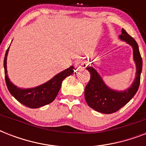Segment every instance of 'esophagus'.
Segmentation results:
<instances>
[{
    "mask_svg": "<svg viewBox=\"0 0 146 146\" xmlns=\"http://www.w3.org/2000/svg\"><path fill=\"white\" fill-rule=\"evenodd\" d=\"M76 66H77V70L78 69H85L87 66V64L84 62H81V63H77L76 64Z\"/></svg>",
    "mask_w": 146,
    "mask_h": 146,
    "instance_id": "34e87169",
    "label": "esophagus"
}]
</instances>
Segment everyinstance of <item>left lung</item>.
<instances>
[{
    "label": "left lung",
    "mask_w": 146,
    "mask_h": 146,
    "mask_svg": "<svg viewBox=\"0 0 146 146\" xmlns=\"http://www.w3.org/2000/svg\"><path fill=\"white\" fill-rule=\"evenodd\" d=\"M119 35L120 40L124 41L133 48V60L136 64V77L132 85L123 91H117L109 88L99 73L92 66L86 70L91 74L89 83L85 89V99L91 108L103 113H112L127 104L136 95L140 83V76L143 69V60L136 42L122 29Z\"/></svg>",
    "instance_id": "1"
}]
</instances>
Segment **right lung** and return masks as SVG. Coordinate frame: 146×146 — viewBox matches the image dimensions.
Wrapping results in <instances>:
<instances>
[{
    "label": "right lung",
    "instance_id": "add662e5",
    "mask_svg": "<svg viewBox=\"0 0 146 146\" xmlns=\"http://www.w3.org/2000/svg\"><path fill=\"white\" fill-rule=\"evenodd\" d=\"M9 48L6 51L3 60L6 84L10 94L18 102L28 108H38L51 103L59 92L63 80L74 73L73 66H71L65 70L57 73L52 79L38 86L29 89H21L15 86L8 77L7 70V57Z\"/></svg>",
    "mask_w": 146,
    "mask_h": 146
}]
</instances>
